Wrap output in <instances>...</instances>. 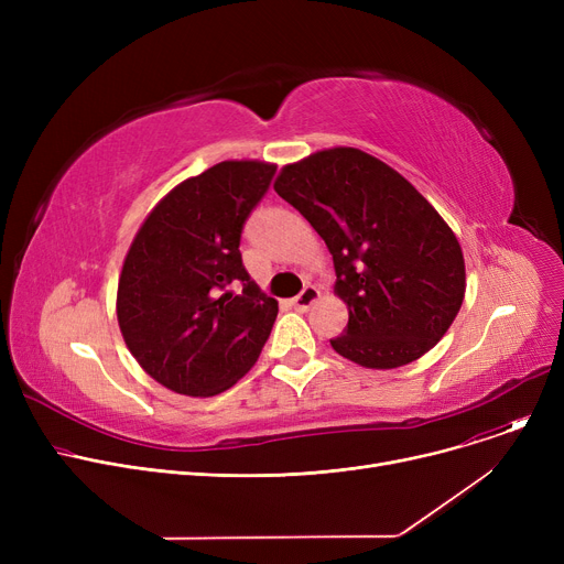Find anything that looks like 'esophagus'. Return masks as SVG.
I'll return each mask as SVG.
<instances>
[{"label":"esophagus","mask_w":564,"mask_h":564,"mask_svg":"<svg viewBox=\"0 0 564 564\" xmlns=\"http://www.w3.org/2000/svg\"><path fill=\"white\" fill-rule=\"evenodd\" d=\"M317 300H319V290H317L315 285H306V288L297 294V297L292 300V306L297 308V311H308Z\"/></svg>","instance_id":"esophagus-1"}]
</instances>
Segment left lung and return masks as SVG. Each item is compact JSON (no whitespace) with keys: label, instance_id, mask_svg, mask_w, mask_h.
Returning <instances> with one entry per match:
<instances>
[{"label":"left lung","instance_id":"left-lung-1","mask_svg":"<svg viewBox=\"0 0 564 564\" xmlns=\"http://www.w3.org/2000/svg\"><path fill=\"white\" fill-rule=\"evenodd\" d=\"M276 194L327 242L349 308L340 357L389 370L421 359L457 317L466 272L455 232L409 181L359 151L332 148L283 166Z\"/></svg>","mask_w":564,"mask_h":564}]
</instances>
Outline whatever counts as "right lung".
<instances>
[{"label": "right lung", "instance_id": "obj_1", "mask_svg": "<svg viewBox=\"0 0 564 564\" xmlns=\"http://www.w3.org/2000/svg\"><path fill=\"white\" fill-rule=\"evenodd\" d=\"M276 173L219 162L169 192L139 228L118 281V327L162 387L210 398L245 377L272 334L276 300L242 264V228Z\"/></svg>", "mask_w": 564, "mask_h": 564}]
</instances>
